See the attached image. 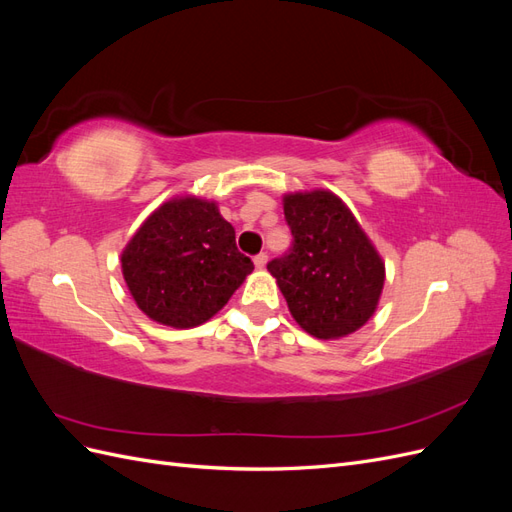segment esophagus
<instances>
[{
  "mask_svg": "<svg viewBox=\"0 0 512 512\" xmlns=\"http://www.w3.org/2000/svg\"><path fill=\"white\" fill-rule=\"evenodd\" d=\"M267 262H269V256H267V254H258V256L254 258V265H256V269H265V267H267Z\"/></svg>",
  "mask_w": 512,
  "mask_h": 512,
  "instance_id": "1",
  "label": "esophagus"
}]
</instances>
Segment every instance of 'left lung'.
<instances>
[{
	"label": "left lung",
	"mask_w": 512,
	"mask_h": 512,
	"mask_svg": "<svg viewBox=\"0 0 512 512\" xmlns=\"http://www.w3.org/2000/svg\"><path fill=\"white\" fill-rule=\"evenodd\" d=\"M292 250L267 269L292 318L316 339L359 331L376 314L384 288V260L350 207L335 192L316 188L282 196Z\"/></svg>",
	"instance_id": "8db88e82"
}]
</instances>
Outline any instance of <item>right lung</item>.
Masks as SVG:
<instances>
[{"label":"right lung","mask_w":512,"mask_h":512,"mask_svg":"<svg viewBox=\"0 0 512 512\" xmlns=\"http://www.w3.org/2000/svg\"><path fill=\"white\" fill-rule=\"evenodd\" d=\"M254 271L215 200L179 194L136 228L121 250L134 303L153 322L194 329L211 320Z\"/></svg>","instance_id":"right-lung-1"}]
</instances>
